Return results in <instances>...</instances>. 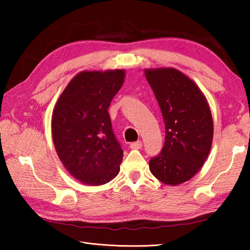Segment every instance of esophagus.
Listing matches in <instances>:
<instances>
[{
    "label": "esophagus",
    "mask_w": 250,
    "mask_h": 250,
    "mask_svg": "<svg viewBox=\"0 0 250 250\" xmlns=\"http://www.w3.org/2000/svg\"><path fill=\"white\" fill-rule=\"evenodd\" d=\"M142 146H143L142 141L133 142L130 144V148H132V149H140V148H142Z\"/></svg>",
    "instance_id": "34e87169"
}]
</instances>
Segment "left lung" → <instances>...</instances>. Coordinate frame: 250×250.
Returning a JSON list of instances; mask_svg holds the SVG:
<instances>
[{
    "label": "left lung",
    "instance_id": "obj_1",
    "mask_svg": "<svg viewBox=\"0 0 250 250\" xmlns=\"http://www.w3.org/2000/svg\"><path fill=\"white\" fill-rule=\"evenodd\" d=\"M160 106L166 141L161 152L149 160L151 174L167 185L187 182L208 156L214 125L209 106L198 86L175 68L146 70Z\"/></svg>",
    "mask_w": 250,
    "mask_h": 250
}]
</instances>
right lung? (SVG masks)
Returning <instances> with one entry per match:
<instances>
[{
    "instance_id": "obj_1",
    "label": "right lung",
    "mask_w": 250,
    "mask_h": 250,
    "mask_svg": "<svg viewBox=\"0 0 250 250\" xmlns=\"http://www.w3.org/2000/svg\"><path fill=\"white\" fill-rule=\"evenodd\" d=\"M125 81V71L82 72L60 95L51 120L58 156L72 176L88 186L110 182L124 157L108 107Z\"/></svg>"
}]
</instances>
